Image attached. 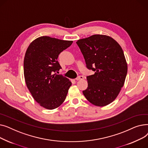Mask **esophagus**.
I'll use <instances>...</instances> for the list:
<instances>
[{
    "mask_svg": "<svg viewBox=\"0 0 148 148\" xmlns=\"http://www.w3.org/2000/svg\"><path fill=\"white\" fill-rule=\"evenodd\" d=\"M83 79H84L83 76H82V75H80V76H79V77H77V78L75 79V80H83Z\"/></svg>",
    "mask_w": 148,
    "mask_h": 148,
    "instance_id": "obj_1",
    "label": "esophagus"
}]
</instances>
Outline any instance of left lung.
Instances as JSON below:
<instances>
[{"label":"left lung","instance_id":"1","mask_svg":"<svg viewBox=\"0 0 148 148\" xmlns=\"http://www.w3.org/2000/svg\"><path fill=\"white\" fill-rule=\"evenodd\" d=\"M83 54L86 67L95 71L87 76L88 86L83 91L89 101L103 107L112 103L123 87L127 74V64L120 45L104 35H94L76 42Z\"/></svg>","mask_w":148,"mask_h":148}]
</instances>
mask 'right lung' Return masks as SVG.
<instances>
[{"label": "right lung", "instance_id": "right-lung-1", "mask_svg": "<svg viewBox=\"0 0 148 148\" xmlns=\"http://www.w3.org/2000/svg\"><path fill=\"white\" fill-rule=\"evenodd\" d=\"M72 43L43 36L31 42L26 50L24 75L27 87L36 101L47 109H54L63 103L72 84L66 77L55 73L62 68L57 60L59 54Z\"/></svg>", "mask_w": 148, "mask_h": 148}]
</instances>
